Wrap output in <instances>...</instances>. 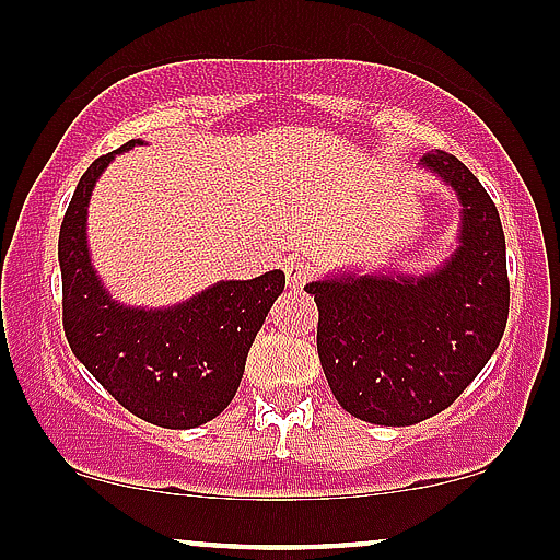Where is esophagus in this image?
Masks as SVG:
<instances>
[{"instance_id":"1","label":"esophagus","mask_w":560,"mask_h":560,"mask_svg":"<svg viewBox=\"0 0 560 560\" xmlns=\"http://www.w3.org/2000/svg\"><path fill=\"white\" fill-rule=\"evenodd\" d=\"M282 269H285L288 288H304L306 280L312 278V267L304 258H288V261L282 264Z\"/></svg>"}]
</instances>
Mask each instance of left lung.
I'll use <instances>...</instances> for the list:
<instances>
[{
	"instance_id": "1",
	"label": "left lung",
	"mask_w": 560,
	"mask_h": 560,
	"mask_svg": "<svg viewBox=\"0 0 560 560\" xmlns=\"http://www.w3.org/2000/svg\"><path fill=\"white\" fill-rule=\"evenodd\" d=\"M422 171L459 202L456 245L435 267L330 269L315 296L317 354L334 398L371 424L435 417L483 371L508 326V250L497 206L465 162L427 154Z\"/></svg>"
}]
</instances>
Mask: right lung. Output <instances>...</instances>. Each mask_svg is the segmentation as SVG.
<instances>
[{
  "instance_id": "1",
  "label": "right lung",
  "mask_w": 560,
  "mask_h": 560,
  "mask_svg": "<svg viewBox=\"0 0 560 560\" xmlns=\"http://www.w3.org/2000/svg\"><path fill=\"white\" fill-rule=\"evenodd\" d=\"M98 158L77 184L58 234L63 328L71 352L130 413L167 430L219 417L240 387L250 345L285 288L280 269L254 280H219L167 306H133L112 296L88 245V208L114 158Z\"/></svg>"
}]
</instances>
